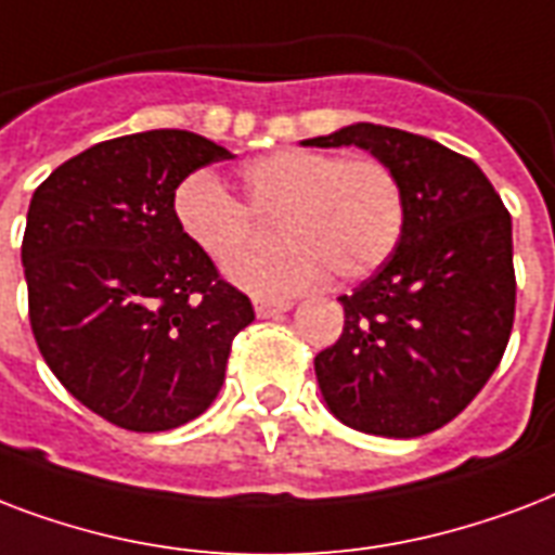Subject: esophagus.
Masks as SVG:
<instances>
[{"instance_id": "esophagus-1", "label": "esophagus", "mask_w": 555, "mask_h": 555, "mask_svg": "<svg viewBox=\"0 0 555 555\" xmlns=\"http://www.w3.org/2000/svg\"><path fill=\"white\" fill-rule=\"evenodd\" d=\"M286 309H292V300H272V298H255L257 318H274L283 315Z\"/></svg>"}]
</instances>
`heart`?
I'll return each mask as SVG.
<instances>
[{"mask_svg": "<svg viewBox=\"0 0 555 555\" xmlns=\"http://www.w3.org/2000/svg\"><path fill=\"white\" fill-rule=\"evenodd\" d=\"M248 208L210 173H191L173 193V217L193 246L225 263L254 245V214H279L284 243L257 258L229 263L243 289L283 298L333 272L362 281L393 251L405 231V188L376 156L345 158L324 150L286 147L257 156L240 170Z\"/></svg>", "mask_w": 555, "mask_h": 555, "instance_id": "obj_1", "label": "heart"}]
</instances>
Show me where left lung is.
<instances>
[{"label": "left lung", "mask_w": 555, "mask_h": 555, "mask_svg": "<svg viewBox=\"0 0 555 555\" xmlns=\"http://www.w3.org/2000/svg\"><path fill=\"white\" fill-rule=\"evenodd\" d=\"M304 144L388 162L408 208L397 251L338 298L345 330L315 356L326 408L364 434L437 431L478 397L513 333L509 210L472 158L425 135L350 124Z\"/></svg>", "instance_id": "8db88e82"}]
</instances>
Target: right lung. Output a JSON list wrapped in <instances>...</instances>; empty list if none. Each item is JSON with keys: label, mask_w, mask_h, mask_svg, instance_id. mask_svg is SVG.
I'll return each instance as SVG.
<instances>
[{"label": "right lung", "mask_w": 555, "mask_h": 555, "mask_svg": "<svg viewBox=\"0 0 555 555\" xmlns=\"http://www.w3.org/2000/svg\"><path fill=\"white\" fill-rule=\"evenodd\" d=\"M225 158L196 132H135L63 162L31 196L34 338L63 388L118 428L170 431L208 411L255 321L173 217L182 179Z\"/></svg>", "instance_id": "right-lung-1"}]
</instances>
